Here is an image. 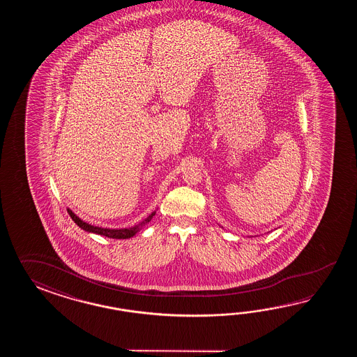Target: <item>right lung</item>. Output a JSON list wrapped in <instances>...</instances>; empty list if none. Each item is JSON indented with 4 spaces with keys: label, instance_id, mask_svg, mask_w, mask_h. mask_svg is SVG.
Instances as JSON below:
<instances>
[{
    "label": "right lung",
    "instance_id": "right-lung-1",
    "mask_svg": "<svg viewBox=\"0 0 357 357\" xmlns=\"http://www.w3.org/2000/svg\"><path fill=\"white\" fill-rule=\"evenodd\" d=\"M68 213L70 214V217L73 218V220L75 222L76 225L80 228H83L84 231L86 232H93V234H97V235L106 236L109 238H130L134 235H137V232L142 229L143 226H145L146 223H149L152 220L153 215L155 214V212H153L146 220H143L142 223H139L137 226H134L131 228H121V229H109V228H102L96 227V226H91L89 223L84 222L80 220L75 213H73V211L68 209Z\"/></svg>",
    "mask_w": 357,
    "mask_h": 357
}]
</instances>
